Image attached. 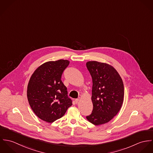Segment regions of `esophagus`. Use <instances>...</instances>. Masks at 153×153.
Segmentation results:
<instances>
[{
	"label": "esophagus",
	"instance_id": "obj_1",
	"mask_svg": "<svg viewBox=\"0 0 153 153\" xmlns=\"http://www.w3.org/2000/svg\"><path fill=\"white\" fill-rule=\"evenodd\" d=\"M79 98H77V99H75V102H76V104H77V103L79 102Z\"/></svg>",
	"mask_w": 153,
	"mask_h": 153
}]
</instances>
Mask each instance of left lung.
<instances>
[{"label":"left lung","instance_id":"obj_1","mask_svg":"<svg viewBox=\"0 0 153 153\" xmlns=\"http://www.w3.org/2000/svg\"><path fill=\"white\" fill-rule=\"evenodd\" d=\"M92 79V113L86 117L92 124L98 126L111 120L123 103L124 88L123 80L112 66L97 61L86 64Z\"/></svg>","mask_w":153,"mask_h":153}]
</instances>
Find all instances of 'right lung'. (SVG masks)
I'll return each mask as SVG.
<instances>
[{
  "label": "right lung",
  "instance_id": "right-lung-1",
  "mask_svg": "<svg viewBox=\"0 0 153 153\" xmlns=\"http://www.w3.org/2000/svg\"><path fill=\"white\" fill-rule=\"evenodd\" d=\"M69 64V61L64 59L45 62L35 71L29 81V104L36 116L46 122L51 123L59 119L72 105L61 81Z\"/></svg>",
  "mask_w": 153,
  "mask_h": 153
}]
</instances>
